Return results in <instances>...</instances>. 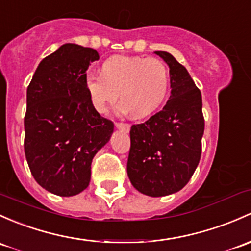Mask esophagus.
I'll use <instances>...</instances> for the list:
<instances>
[{"label":"esophagus","instance_id":"34e87169","mask_svg":"<svg viewBox=\"0 0 251 251\" xmlns=\"http://www.w3.org/2000/svg\"><path fill=\"white\" fill-rule=\"evenodd\" d=\"M115 127L120 128V130H124V131H130L131 125L127 123H115Z\"/></svg>","mask_w":251,"mask_h":251}]
</instances>
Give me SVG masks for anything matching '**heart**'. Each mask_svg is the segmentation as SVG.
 I'll return each mask as SVG.
<instances>
[{
  "label": "heart",
  "instance_id": "obj_1",
  "mask_svg": "<svg viewBox=\"0 0 251 251\" xmlns=\"http://www.w3.org/2000/svg\"><path fill=\"white\" fill-rule=\"evenodd\" d=\"M102 75L90 73L85 79L91 101L97 112L120 100L119 110L141 119L157 109L170 89L167 66L157 59L117 55L105 60Z\"/></svg>",
  "mask_w": 251,
  "mask_h": 251
}]
</instances>
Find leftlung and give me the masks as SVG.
I'll return each mask as SVG.
<instances>
[{"label":"left lung","instance_id":"obj_1","mask_svg":"<svg viewBox=\"0 0 251 251\" xmlns=\"http://www.w3.org/2000/svg\"><path fill=\"white\" fill-rule=\"evenodd\" d=\"M170 67V100L143 124L131 126L127 176L142 194L167 196L189 183L202 152V96L183 65L166 51H155Z\"/></svg>","mask_w":251,"mask_h":251}]
</instances>
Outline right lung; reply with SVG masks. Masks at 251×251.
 I'll return each mask as SVG.
<instances>
[{"mask_svg":"<svg viewBox=\"0 0 251 251\" xmlns=\"http://www.w3.org/2000/svg\"><path fill=\"white\" fill-rule=\"evenodd\" d=\"M99 59L95 49L63 44L42 60L27 86L25 156L37 183L57 196L88 188L92 159L114 130L85 85L86 70Z\"/></svg>","mask_w":251,"mask_h":251,"instance_id":"right-lung-1","label":"right lung"}]
</instances>
